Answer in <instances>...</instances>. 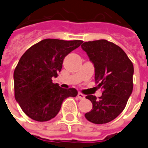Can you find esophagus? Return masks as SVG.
<instances>
[{"instance_id":"obj_1","label":"esophagus","mask_w":148,"mask_h":148,"mask_svg":"<svg viewBox=\"0 0 148 148\" xmlns=\"http://www.w3.org/2000/svg\"><path fill=\"white\" fill-rule=\"evenodd\" d=\"M77 97H78L79 99H85V95H83V94H81V93H78Z\"/></svg>"}]
</instances>
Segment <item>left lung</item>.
<instances>
[{
  "instance_id": "obj_1",
  "label": "left lung",
  "mask_w": 148,
  "mask_h": 148,
  "mask_svg": "<svg viewBox=\"0 0 148 148\" xmlns=\"http://www.w3.org/2000/svg\"><path fill=\"white\" fill-rule=\"evenodd\" d=\"M81 48L94 63L95 81L103 90L99 99L86 96L93 108L85 116L95 124L108 123L122 112L131 95L133 63L122 49L107 40L85 42Z\"/></svg>"
}]
</instances>
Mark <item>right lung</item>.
<instances>
[{
    "label": "right lung",
    "mask_w": 148,
    "mask_h": 148,
    "mask_svg": "<svg viewBox=\"0 0 148 148\" xmlns=\"http://www.w3.org/2000/svg\"><path fill=\"white\" fill-rule=\"evenodd\" d=\"M82 42L45 39L22 55L14 72V97L31 119L48 121L58 113L63 100L77 95L76 89H62L52 78L58 76L64 58Z\"/></svg>",
    "instance_id": "1"
}]
</instances>
